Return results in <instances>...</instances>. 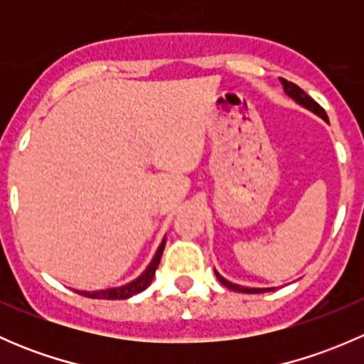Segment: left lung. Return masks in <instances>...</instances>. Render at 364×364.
<instances>
[{
    "label": "left lung",
    "mask_w": 364,
    "mask_h": 364,
    "mask_svg": "<svg viewBox=\"0 0 364 364\" xmlns=\"http://www.w3.org/2000/svg\"><path fill=\"white\" fill-rule=\"evenodd\" d=\"M280 82H282V86H284L285 95H287V97H291L297 105H301V107L308 109V111L314 112L315 116H318V117H322V119H324V121H328V114H326L324 109H322L321 105H318L317 102L314 100V98L308 97V95L304 93V91L301 90L299 86H296V84L289 82V80H285V79H280ZM215 274H216V278H218L220 284L225 285V287L230 289V291L245 292V294H259V292L274 291V287H243V285L232 284V282H229V280H227V278H223L222 274H220L216 269H215Z\"/></svg>",
    "instance_id": "left-lung-1"
}]
</instances>
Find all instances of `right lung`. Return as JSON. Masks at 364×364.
Here are the masks:
<instances>
[{
	"label": "right lung",
	"instance_id": "obj_1",
	"mask_svg": "<svg viewBox=\"0 0 364 364\" xmlns=\"http://www.w3.org/2000/svg\"><path fill=\"white\" fill-rule=\"evenodd\" d=\"M165 248V237L161 240L160 247L156 248L155 255H153L151 262L148 264L144 271L139 274L135 280L128 282V284L119 285V287H111V289H100V291H75L79 294L86 296V297H93V299H128V297L139 294V292L146 291V289L151 285L153 277H155V271L159 267L160 259H161V253H164Z\"/></svg>",
	"mask_w": 364,
	"mask_h": 364
}]
</instances>
